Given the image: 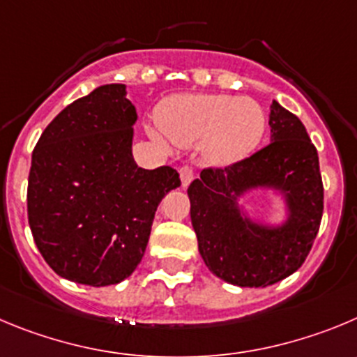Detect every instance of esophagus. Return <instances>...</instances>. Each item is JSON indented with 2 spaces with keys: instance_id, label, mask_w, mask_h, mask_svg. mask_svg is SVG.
Listing matches in <instances>:
<instances>
[{
  "instance_id": "1",
  "label": "esophagus",
  "mask_w": 357,
  "mask_h": 357,
  "mask_svg": "<svg viewBox=\"0 0 357 357\" xmlns=\"http://www.w3.org/2000/svg\"><path fill=\"white\" fill-rule=\"evenodd\" d=\"M179 178H181L183 188H186V186L192 183V179H194V171H192V167L185 165V167L179 169Z\"/></svg>"
}]
</instances>
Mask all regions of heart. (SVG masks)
<instances>
[{
    "label": "heart",
    "instance_id": "1",
    "mask_svg": "<svg viewBox=\"0 0 357 357\" xmlns=\"http://www.w3.org/2000/svg\"><path fill=\"white\" fill-rule=\"evenodd\" d=\"M158 123L160 128H149L156 142L181 148L202 144L209 165L227 167L257 149L268 119L261 103L250 96L188 93L165 100Z\"/></svg>",
    "mask_w": 357,
    "mask_h": 357
}]
</instances>
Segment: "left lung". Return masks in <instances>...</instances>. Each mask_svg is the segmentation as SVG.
Here are the masks:
<instances>
[{"label": "left lung", "mask_w": 357, "mask_h": 357, "mask_svg": "<svg viewBox=\"0 0 357 357\" xmlns=\"http://www.w3.org/2000/svg\"><path fill=\"white\" fill-rule=\"evenodd\" d=\"M271 144L224 169H204L188 186L190 216L209 271L239 287H268L298 271L310 254L324 209L319 155L298 116L276 100ZM273 189L286 216L271 226L252 219L238 199Z\"/></svg>", "instance_id": "1"}]
</instances>
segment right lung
Wrapping results in <instances>:
<instances>
[{
  "instance_id": "add662e5",
  "label": "right lung",
  "mask_w": 357,
  "mask_h": 357,
  "mask_svg": "<svg viewBox=\"0 0 357 357\" xmlns=\"http://www.w3.org/2000/svg\"><path fill=\"white\" fill-rule=\"evenodd\" d=\"M137 112L125 84H103L63 109L40 135L28 179V220L49 266L105 287L141 262L162 199L181 185L172 167H137Z\"/></svg>"
}]
</instances>
